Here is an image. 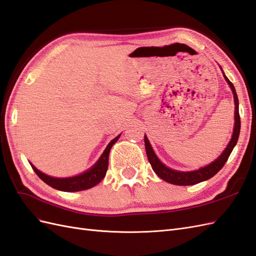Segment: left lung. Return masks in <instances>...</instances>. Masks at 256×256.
I'll list each match as a JSON object with an SVG mask.
<instances>
[{"label":"left lung","instance_id":"8db88e82","mask_svg":"<svg viewBox=\"0 0 256 256\" xmlns=\"http://www.w3.org/2000/svg\"><path fill=\"white\" fill-rule=\"evenodd\" d=\"M222 74H224L225 80L227 81L229 86H230L232 90L234 100V132H232L230 142H228L227 147L225 148L224 152H222V154L218 156V158L215 161H213L212 163H210L208 166H203L199 170H196V171L180 172V171H176V170H173V168H170L163 164V163L159 160L158 156H156L154 149L147 138V136L145 135V147H146V154L148 156V160L150 162V164H152V168L154 171V173L158 175L161 180L170 182V184L178 185V186H189V185L199 184L201 182H204L208 178H213V176L218 173L222 166H224L226 161L228 160L229 156H230L232 149L236 146V144H237L239 138L240 116H239V100H238V96H237V93H236L234 84L228 80V78L225 76L224 72H222Z\"/></svg>","mask_w":256,"mask_h":256}]
</instances>
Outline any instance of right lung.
I'll return each instance as SVG.
<instances>
[{
  "label": "right lung",
  "mask_w": 256,
  "mask_h": 256,
  "mask_svg": "<svg viewBox=\"0 0 256 256\" xmlns=\"http://www.w3.org/2000/svg\"><path fill=\"white\" fill-rule=\"evenodd\" d=\"M120 135H118L116 138H114L108 144V146L106 147V149H104V152H102L100 158L98 159V161L95 163V164L90 170H88L86 172H84L80 175L72 176V178H52V176H48L46 174L42 173L41 171H38V170L34 166H32L31 163L30 164L38 178H40L44 182H46L48 186L57 189V190L67 192L85 190V189H90L92 187L96 186L98 182H100L104 178V175H106L107 170H108V158H109L110 149L114 146V144L119 140Z\"/></svg>",
  "instance_id": "1"
}]
</instances>
